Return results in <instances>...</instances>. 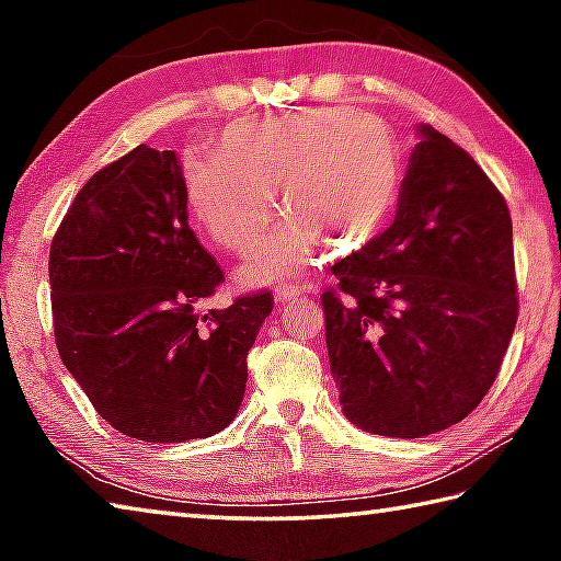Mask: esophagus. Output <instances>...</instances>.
<instances>
[{"mask_svg": "<svg viewBox=\"0 0 561 561\" xmlns=\"http://www.w3.org/2000/svg\"><path fill=\"white\" fill-rule=\"evenodd\" d=\"M301 294H307L304 289H297V287H289V284H279L277 289H274V301L277 304H287L291 299L301 297Z\"/></svg>", "mask_w": 561, "mask_h": 561, "instance_id": "obj_1", "label": "esophagus"}]
</instances>
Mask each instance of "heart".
Returning a JSON list of instances; mask_svg holds the SVG:
<instances>
[{"label": "heart", "mask_w": 561, "mask_h": 561, "mask_svg": "<svg viewBox=\"0 0 561 561\" xmlns=\"http://www.w3.org/2000/svg\"><path fill=\"white\" fill-rule=\"evenodd\" d=\"M403 183V146L383 118L317 108L227 130L222 150L187 170V201L217 244L250 252L279 193L289 215L244 267L247 279L279 282L311 264L324 237L346 250L371 244Z\"/></svg>", "instance_id": "b5f03b06"}]
</instances>
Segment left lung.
I'll return each instance as SVG.
<instances>
[{"label":"left lung","mask_w":561,"mask_h":561,"mask_svg":"<svg viewBox=\"0 0 561 561\" xmlns=\"http://www.w3.org/2000/svg\"><path fill=\"white\" fill-rule=\"evenodd\" d=\"M417 130L393 225L341 260L321 294L344 415L388 438H423L470 415L519 311L505 197L468 150Z\"/></svg>","instance_id":"1"}]
</instances>
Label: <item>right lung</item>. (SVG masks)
I'll return each mask as SVG.
<instances>
[{
	"label": "right lung",
	"instance_id": "right-lung-1",
	"mask_svg": "<svg viewBox=\"0 0 561 561\" xmlns=\"http://www.w3.org/2000/svg\"><path fill=\"white\" fill-rule=\"evenodd\" d=\"M222 279L187 225L175 150L133 148L79 190L49 252L54 336L103 421L146 443L232 423L274 299L247 294L203 314Z\"/></svg>",
	"mask_w": 561,
	"mask_h": 561
}]
</instances>
